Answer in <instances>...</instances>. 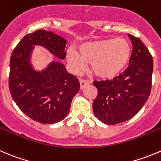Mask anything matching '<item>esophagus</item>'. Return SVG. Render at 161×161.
<instances>
[{
	"instance_id": "obj_1",
	"label": "esophagus",
	"mask_w": 161,
	"mask_h": 161,
	"mask_svg": "<svg viewBox=\"0 0 161 161\" xmlns=\"http://www.w3.org/2000/svg\"><path fill=\"white\" fill-rule=\"evenodd\" d=\"M79 82H80V86H81V88H84L85 86H86L87 85H88L89 83H90V82L87 80H86V79H81L80 80H79Z\"/></svg>"
}]
</instances>
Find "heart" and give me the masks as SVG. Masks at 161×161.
Segmentation results:
<instances>
[{
  "mask_svg": "<svg viewBox=\"0 0 161 161\" xmlns=\"http://www.w3.org/2000/svg\"><path fill=\"white\" fill-rule=\"evenodd\" d=\"M131 53V47L127 39L118 37L81 45L79 53L68 50V60L75 71L90 63V69L101 78H111L125 67Z\"/></svg>",
  "mask_w": 161,
  "mask_h": 161,
  "instance_id": "obj_1",
  "label": "heart"
}]
</instances>
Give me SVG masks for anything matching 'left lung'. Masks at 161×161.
I'll return each instance as SVG.
<instances>
[{
    "mask_svg": "<svg viewBox=\"0 0 161 161\" xmlns=\"http://www.w3.org/2000/svg\"><path fill=\"white\" fill-rule=\"evenodd\" d=\"M133 44L129 66L112 79L93 81L97 96L93 102L95 116L115 125L135 116L149 98L152 87L153 60L138 37L128 34Z\"/></svg>",
    "mask_w": 161,
    "mask_h": 161,
    "instance_id": "obj_1",
    "label": "left lung"
}]
</instances>
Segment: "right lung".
<instances>
[{"label": "right lung", "mask_w": 161, "mask_h": 161, "mask_svg": "<svg viewBox=\"0 0 161 161\" xmlns=\"http://www.w3.org/2000/svg\"><path fill=\"white\" fill-rule=\"evenodd\" d=\"M66 44L64 38L54 33L37 30L24 36L11 56V95L23 113L41 124H56L67 116L80 84L59 62L51 63L42 72L35 71L30 64V54L33 45H38L57 58L64 59Z\"/></svg>", "instance_id": "right-lung-1"}]
</instances>
